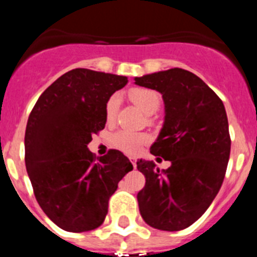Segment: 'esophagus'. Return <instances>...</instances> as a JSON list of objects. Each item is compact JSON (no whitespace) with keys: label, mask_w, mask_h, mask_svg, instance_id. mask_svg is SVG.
Returning <instances> with one entry per match:
<instances>
[{"label":"esophagus","mask_w":257,"mask_h":257,"mask_svg":"<svg viewBox=\"0 0 257 257\" xmlns=\"http://www.w3.org/2000/svg\"><path fill=\"white\" fill-rule=\"evenodd\" d=\"M130 161H131V163L134 165V167H136V160H135V158H134V157H130Z\"/></svg>","instance_id":"34e87169"}]
</instances>
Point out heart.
<instances>
[{"label":"heart","instance_id":"obj_1","mask_svg":"<svg viewBox=\"0 0 257 257\" xmlns=\"http://www.w3.org/2000/svg\"><path fill=\"white\" fill-rule=\"evenodd\" d=\"M131 100L147 114H153L161 106V95L152 88L136 87L128 92ZM119 108V96L117 94L109 97L105 104V118L108 122L114 121ZM149 142V136L144 133L121 128L110 136V143L114 148L126 154L139 153L140 149Z\"/></svg>","mask_w":257,"mask_h":257}]
</instances>
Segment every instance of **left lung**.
I'll list each match as a JSON object with an SVG mask.
<instances>
[{
  "mask_svg": "<svg viewBox=\"0 0 257 257\" xmlns=\"http://www.w3.org/2000/svg\"><path fill=\"white\" fill-rule=\"evenodd\" d=\"M135 83L162 94L165 123L151 153L171 162L163 171L152 161L136 162L145 176L138 193L140 213L152 228L181 230L206 212L225 178L230 156L225 108L198 76L181 68L136 77Z\"/></svg>",
  "mask_w": 257,
  "mask_h": 257,
  "instance_id": "left-lung-1",
  "label": "left lung"
}]
</instances>
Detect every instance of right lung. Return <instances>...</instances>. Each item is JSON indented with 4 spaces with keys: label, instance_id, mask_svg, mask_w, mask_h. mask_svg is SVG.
Here are the masks:
<instances>
[{
    "label": "right lung",
    "instance_id": "add662e5",
    "mask_svg": "<svg viewBox=\"0 0 257 257\" xmlns=\"http://www.w3.org/2000/svg\"><path fill=\"white\" fill-rule=\"evenodd\" d=\"M127 77L77 68L38 97L26 128V167L38 205L67 231L103 224L118 183L133 170L122 152L96 158L87 149L105 127V104Z\"/></svg>",
    "mask_w": 257,
    "mask_h": 257
}]
</instances>
